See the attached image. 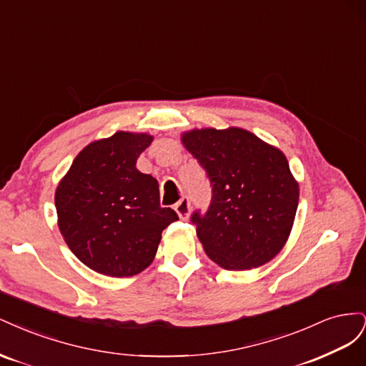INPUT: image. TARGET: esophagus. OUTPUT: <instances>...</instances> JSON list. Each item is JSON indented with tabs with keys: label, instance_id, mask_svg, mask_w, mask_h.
Masks as SVG:
<instances>
[{
	"label": "esophagus",
	"instance_id": "obj_1",
	"mask_svg": "<svg viewBox=\"0 0 366 366\" xmlns=\"http://www.w3.org/2000/svg\"><path fill=\"white\" fill-rule=\"evenodd\" d=\"M174 209H175V212H177V215H179V218H180V219H187V218H189V214H191V203H189V198L183 197L182 200L174 206Z\"/></svg>",
	"mask_w": 366,
	"mask_h": 366
}]
</instances>
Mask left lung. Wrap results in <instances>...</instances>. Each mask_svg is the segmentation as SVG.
Listing matches in <instances>:
<instances>
[{"instance_id":"obj_1","label":"left lung","mask_w":366,"mask_h":366,"mask_svg":"<svg viewBox=\"0 0 366 366\" xmlns=\"http://www.w3.org/2000/svg\"><path fill=\"white\" fill-rule=\"evenodd\" d=\"M182 143L212 184L207 212L191 218L207 257L226 270L272 261L290 237L299 202L284 152L237 127L186 131Z\"/></svg>"}]
</instances>
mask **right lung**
<instances>
[{
    "label": "right lung",
    "instance_id": "add662e5",
    "mask_svg": "<svg viewBox=\"0 0 366 366\" xmlns=\"http://www.w3.org/2000/svg\"><path fill=\"white\" fill-rule=\"evenodd\" d=\"M154 137L117 131L77 154L54 192L58 226L92 270L128 278L149 267L163 229L179 219L160 206L159 182L136 168Z\"/></svg>",
    "mask_w": 366,
    "mask_h": 366
}]
</instances>
